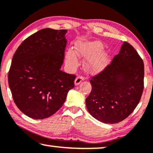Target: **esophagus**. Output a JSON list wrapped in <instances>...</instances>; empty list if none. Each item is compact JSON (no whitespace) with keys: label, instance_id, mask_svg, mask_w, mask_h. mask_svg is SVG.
<instances>
[{"label":"esophagus","instance_id":"34e87169","mask_svg":"<svg viewBox=\"0 0 153 153\" xmlns=\"http://www.w3.org/2000/svg\"><path fill=\"white\" fill-rule=\"evenodd\" d=\"M83 80H84V78H83V77H82V76H78V77H77L76 79H75V82H74L75 85H80V83L82 82Z\"/></svg>","mask_w":153,"mask_h":153}]
</instances>
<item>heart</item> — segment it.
Wrapping results in <instances>:
<instances>
[{"label": "heart", "instance_id": "b5f03b06", "mask_svg": "<svg viewBox=\"0 0 153 153\" xmlns=\"http://www.w3.org/2000/svg\"><path fill=\"white\" fill-rule=\"evenodd\" d=\"M103 45L99 41H82L75 45V51L69 49L66 53V62L70 66L78 64V56L87 59L85 67L89 71L98 73L103 71L109 62L108 53L102 51Z\"/></svg>", "mask_w": 153, "mask_h": 153}]
</instances>
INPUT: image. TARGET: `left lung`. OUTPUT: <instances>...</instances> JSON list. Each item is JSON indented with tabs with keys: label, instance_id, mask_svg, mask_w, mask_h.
<instances>
[{
	"label": "left lung",
	"instance_id": "left-lung-1",
	"mask_svg": "<svg viewBox=\"0 0 153 153\" xmlns=\"http://www.w3.org/2000/svg\"><path fill=\"white\" fill-rule=\"evenodd\" d=\"M144 64L135 49L124 42L111 64L90 80L86 100L91 115L106 124L123 121L139 103L143 91Z\"/></svg>",
	"mask_w": 153,
	"mask_h": 153
}]
</instances>
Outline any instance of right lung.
Wrapping results in <instances>:
<instances>
[{
    "label": "right lung",
    "instance_id": "add662e5",
    "mask_svg": "<svg viewBox=\"0 0 153 153\" xmlns=\"http://www.w3.org/2000/svg\"><path fill=\"white\" fill-rule=\"evenodd\" d=\"M67 30L43 28L30 36L14 54L8 83L18 108L33 119H45L64 104L75 75L61 71Z\"/></svg>",
    "mask_w": 153,
    "mask_h": 153
}]
</instances>
